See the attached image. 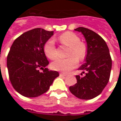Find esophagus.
<instances>
[{
	"label": "esophagus",
	"instance_id": "esophagus-1",
	"mask_svg": "<svg viewBox=\"0 0 121 121\" xmlns=\"http://www.w3.org/2000/svg\"><path fill=\"white\" fill-rule=\"evenodd\" d=\"M60 76H67V74L62 73H60Z\"/></svg>",
	"mask_w": 121,
	"mask_h": 121
}]
</instances>
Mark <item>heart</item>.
Masks as SVG:
<instances>
[{
    "label": "heart",
    "instance_id": "1",
    "mask_svg": "<svg viewBox=\"0 0 121 121\" xmlns=\"http://www.w3.org/2000/svg\"><path fill=\"white\" fill-rule=\"evenodd\" d=\"M59 41L70 48L67 58H58L52 63V67L56 71L69 72L76 67L79 61L84 60L86 58L87 49L86 45L80 42L78 35L73 32H67L60 35L58 37ZM44 52L50 60H54L57 57V52L54 41L52 39L45 43L43 47Z\"/></svg>",
    "mask_w": 121,
    "mask_h": 121
}]
</instances>
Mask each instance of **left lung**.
Wrapping results in <instances>:
<instances>
[{
  "label": "left lung",
  "mask_w": 121,
  "mask_h": 121,
  "mask_svg": "<svg viewBox=\"0 0 121 121\" xmlns=\"http://www.w3.org/2000/svg\"><path fill=\"white\" fill-rule=\"evenodd\" d=\"M74 30L82 32L86 40V63L78 69L84 71H84L86 73L83 76L76 75L77 83L69 87V90L78 99L89 100L99 95L108 83L112 58L106 43L101 36L84 27H78Z\"/></svg>",
  "instance_id": "obj_1"
}]
</instances>
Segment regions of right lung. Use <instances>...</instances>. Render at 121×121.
<instances>
[{
	"instance_id": "right-lung-1",
	"label": "right lung",
	"mask_w": 121,
	"mask_h": 121,
	"mask_svg": "<svg viewBox=\"0 0 121 121\" xmlns=\"http://www.w3.org/2000/svg\"><path fill=\"white\" fill-rule=\"evenodd\" d=\"M53 34V31L34 28L15 39L10 48L7 56L9 80L22 96L30 98L41 95L59 76L57 71L45 68L49 62L43 47Z\"/></svg>"
}]
</instances>
